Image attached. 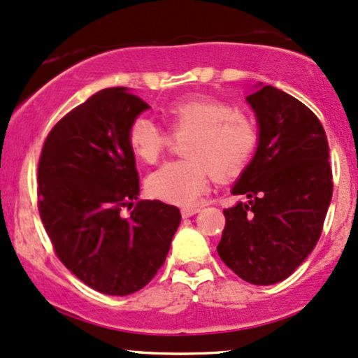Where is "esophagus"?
<instances>
[{
	"mask_svg": "<svg viewBox=\"0 0 358 358\" xmlns=\"http://www.w3.org/2000/svg\"><path fill=\"white\" fill-rule=\"evenodd\" d=\"M198 212H200V208H198V206H187V208H182V217L188 218Z\"/></svg>",
	"mask_w": 358,
	"mask_h": 358,
	"instance_id": "34e87169",
	"label": "esophagus"
}]
</instances>
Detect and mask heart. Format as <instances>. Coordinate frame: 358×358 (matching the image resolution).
<instances>
[{"instance_id":"obj_1","label":"heart","mask_w":358,"mask_h":358,"mask_svg":"<svg viewBox=\"0 0 358 358\" xmlns=\"http://www.w3.org/2000/svg\"><path fill=\"white\" fill-rule=\"evenodd\" d=\"M162 116L171 133L188 135L182 145L187 158L166 163L146 180V190L157 200L178 206L196 203L213 171L218 178L238 175L257 152L260 131L255 120L220 98H180L163 106ZM127 140L138 160L152 165L160 158L168 138L152 120L136 116L128 124Z\"/></svg>"}]
</instances>
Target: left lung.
Returning <instances> with one entry per match:
<instances>
[{
    "label": "left lung",
    "mask_w": 358,
    "mask_h": 358,
    "mask_svg": "<svg viewBox=\"0 0 358 358\" xmlns=\"http://www.w3.org/2000/svg\"><path fill=\"white\" fill-rule=\"evenodd\" d=\"M247 101L260 140L231 193L248 201L223 210L217 252L245 282L272 285L299 268L322 235L334 192L329 141L315 113L282 90L258 86Z\"/></svg>",
    "instance_id": "left-lung-1"
}]
</instances>
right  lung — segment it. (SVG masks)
<instances>
[{
  "label": "right lung",
  "mask_w": 358,
  "mask_h": 358,
  "mask_svg": "<svg viewBox=\"0 0 358 358\" xmlns=\"http://www.w3.org/2000/svg\"><path fill=\"white\" fill-rule=\"evenodd\" d=\"M148 108L123 86L101 90L51 128L38 163V210L56 257L106 295L143 288L182 220L173 205L138 200L127 130Z\"/></svg>",
  "instance_id": "obj_1"
}]
</instances>
